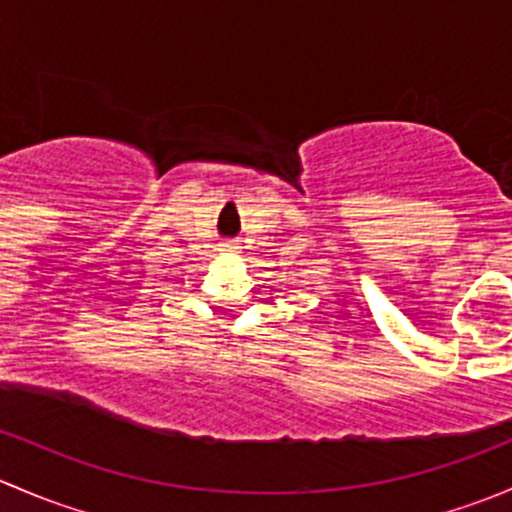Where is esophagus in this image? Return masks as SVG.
<instances>
[{"label": "esophagus", "instance_id": "esophagus-1", "mask_svg": "<svg viewBox=\"0 0 512 512\" xmlns=\"http://www.w3.org/2000/svg\"><path fill=\"white\" fill-rule=\"evenodd\" d=\"M218 250L223 252V255H235V252L240 250V247H237L235 242H232V240H225V242H220V245H218Z\"/></svg>", "mask_w": 512, "mask_h": 512}]
</instances>
